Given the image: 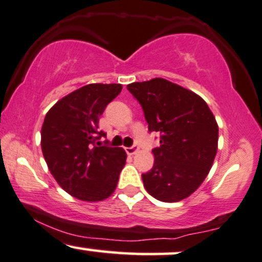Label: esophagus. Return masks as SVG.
<instances>
[{
    "label": "esophagus",
    "instance_id": "1",
    "mask_svg": "<svg viewBox=\"0 0 262 262\" xmlns=\"http://www.w3.org/2000/svg\"><path fill=\"white\" fill-rule=\"evenodd\" d=\"M125 149H126V153H127V155H135V153L138 150V147L136 146V144H134V146L127 147V148H125Z\"/></svg>",
    "mask_w": 262,
    "mask_h": 262
}]
</instances>
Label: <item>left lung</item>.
<instances>
[{
  "instance_id": "1",
  "label": "left lung",
  "mask_w": 262,
  "mask_h": 262,
  "mask_svg": "<svg viewBox=\"0 0 262 262\" xmlns=\"http://www.w3.org/2000/svg\"><path fill=\"white\" fill-rule=\"evenodd\" d=\"M143 109L149 132H158L155 164L142 174L149 195L163 202L186 199L201 185L213 164L218 125L206 101L193 92L153 78L127 85Z\"/></svg>"
}]
</instances>
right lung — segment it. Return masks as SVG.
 <instances>
[{
	"label": "right lung",
	"mask_w": 262,
	"mask_h": 262,
	"mask_svg": "<svg viewBox=\"0 0 262 262\" xmlns=\"http://www.w3.org/2000/svg\"><path fill=\"white\" fill-rule=\"evenodd\" d=\"M121 84L93 83L58 100L46 114L41 150L49 170L66 192L83 201L109 198L116 189L126 153L110 147L98 130L99 116L121 92Z\"/></svg>",
	"instance_id": "right-lung-1"
}]
</instances>
